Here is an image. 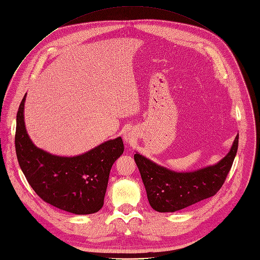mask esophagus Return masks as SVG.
Listing matches in <instances>:
<instances>
[{
  "label": "esophagus",
  "mask_w": 260,
  "mask_h": 260,
  "mask_svg": "<svg viewBox=\"0 0 260 260\" xmlns=\"http://www.w3.org/2000/svg\"><path fill=\"white\" fill-rule=\"evenodd\" d=\"M134 134L131 132V131H126L125 133H124V136H123V139H124V141L126 143H129V144H132V142H133V140H134Z\"/></svg>",
  "instance_id": "obj_1"
}]
</instances>
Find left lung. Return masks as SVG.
<instances>
[{
    "label": "left lung",
    "mask_w": 260,
    "mask_h": 260,
    "mask_svg": "<svg viewBox=\"0 0 260 260\" xmlns=\"http://www.w3.org/2000/svg\"><path fill=\"white\" fill-rule=\"evenodd\" d=\"M238 147L239 134L230 151L218 164L185 173L173 172L136 153L134 158L151 207L159 212H173L216 195L232 167Z\"/></svg>",
    "instance_id": "left-lung-1"
}]
</instances>
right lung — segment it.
Returning <instances> with one entry per match:
<instances>
[{
    "label": "right lung",
    "instance_id": "add662e5",
    "mask_svg": "<svg viewBox=\"0 0 260 260\" xmlns=\"http://www.w3.org/2000/svg\"><path fill=\"white\" fill-rule=\"evenodd\" d=\"M23 96L17 114L15 150L22 173L35 193L46 203L76 215H89L104 205L114 161L124 150L122 139L107 141L73 157L57 156L37 148L23 121Z\"/></svg>",
    "mask_w": 260,
    "mask_h": 260
}]
</instances>
